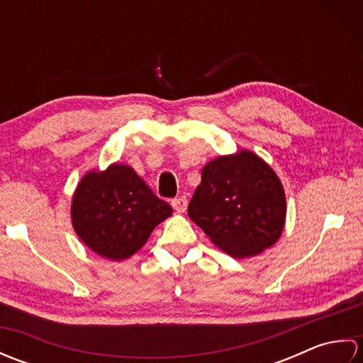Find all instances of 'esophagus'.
I'll return each instance as SVG.
<instances>
[{"instance_id":"34e87169","label":"esophagus","mask_w":363,"mask_h":363,"mask_svg":"<svg viewBox=\"0 0 363 363\" xmlns=\"http://www.w3.org/2000/svg\"><path fill=\"white\" fill-rule=\"evenodd\" d=\"M173 209L177 212H186L187 209V198L186 196H179V198H174L172 201Z\"/></svg>"}]
</instances>
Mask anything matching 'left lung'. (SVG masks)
Listing matches in <instances>:
<instances>
[{"instance_id":"left-lung-1","label":"left lung","mask_w":363,"mask_h":363,"mask_svg":"<svg viewBox=\"0 0 363 363\" xmlns=\"http://www.w3.org/2000/svg\"><path fill=\"white\" fill-rule=\"evenodd\" d=\"M279 177L257 154L242 150L206 164L189 217L229 256H257L273 246L285 225Z\"/></svg>"}]
</instances>
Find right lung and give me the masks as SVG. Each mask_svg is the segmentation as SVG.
Returning a JSON list of instances; mask_svg holds the SVG:
<instances>
[{
	"mask_svg": "<svg viewBox=\"0 0 363 363\" xmlns=\"http://www.w3.org/2000/svg\"><path fill=\"white\" fill-rule=\"evenodd\" d=\"M172 213V206L154 195L133 168L121 164L89 172L72 201L76 234L98 256L111 260L133 256Z\"/></svg>",
	"mask_w": 363,
	"mask_h": 363,
	"instance_id": "add662e5",
	"label": "right lung"
}]
</instances>
